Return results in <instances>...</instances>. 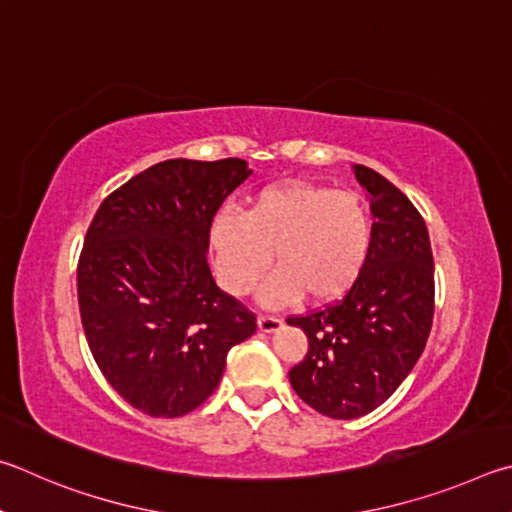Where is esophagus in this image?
<instances>
[{"mask_svg":"<svg viewBox=\"0 0 512 512\" xmlns=\"http://www.w3.org/2000/svg\"><path fill=\"white\" fill-rule=\"evenodd\" d=\"M281 326H283V319L279 317H272V315L258 317V328H261L263 333H274V330H279Z\"/></svg>","mask_w":512,"mask_h":512,"instance_id":"esophagus-1","label":"esophagus"}]
</instances>
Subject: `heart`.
<instances>
[{
  "label": "heart",
  "instance_id": "obj_1",
  "mask_svg": "<svg viewBox=\"0 0 512 512\" xmlns=\"http://www.w3.org/2000/svg\"><path fill=\"white\" fill-rule=\"evenodd\" d=\"M373 245V218L353 191L319 184L267 188L245 213L220 209L209 227V247L220 285L247 297L279 267L267 303L342 297L360 279Z\"/></svg>",
  "mask_w": 512,
  "mask_h": 512
}]
</instances>
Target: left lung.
<instances>
[{"label":"left lung","mask_w":512,"mask_h":512,"mask_svg":"<svg viewBox=\"0 0 512 512\" xmlns=\"http://www.w3.org/2000/svg\"><path fill=\"white\" fill-rule=\"evenodd\" d=\"M369 191L373 245L342 299L288 317L308 335L290 369L297 396L319 414L351 420L393 396L425 351L434 321V256L423 215L373 168L355 164Z\"/></svg>","instance_id":"obj_1"}]
</instances>
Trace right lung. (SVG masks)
I'll return each instance as SVG.
<instances>
[{
    "label": "right lung",
    "mask_w": 512,
    "mask_h": 512,
    "mask_svg": "<svg viewBox=\"0 0 512 512\" xmlns=\"http://www.w3.org/2000/svg\"><path fill=\"white\" fill-rule=\"evenodd\" d=\"M247 161L168 159L98 206L78 258V306L98 369L152 418L202 405L256 315L215 285L209 227Z\"/></svg>",
    "instance_id": "obj_1"
}]
</instances>
